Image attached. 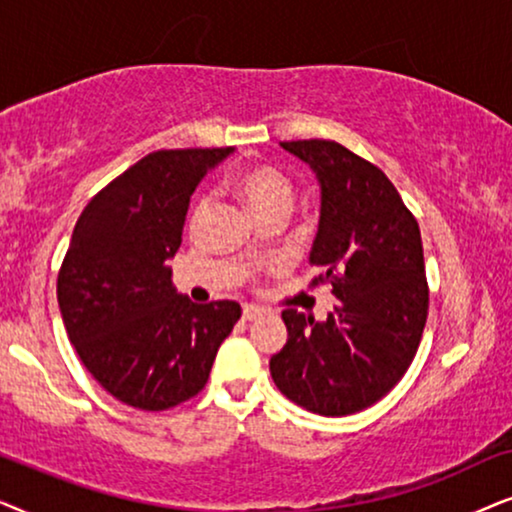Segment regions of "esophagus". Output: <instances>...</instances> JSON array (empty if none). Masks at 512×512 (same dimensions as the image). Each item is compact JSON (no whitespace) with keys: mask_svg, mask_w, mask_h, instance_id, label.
Masks as SVG:
<instances>
[{"mask_svg":"<svg viewBox=\"0 0 512 512\" xmlns=\"http://www.w3.org/2000/svg\"><path fill=\"white\" fill-rule=\"evenodd\" d=\"M262 313L264 311L260 309V306H252V304L243 306V320H255V318H260Z\"/></svg>","mask_w":512,"mask_h":512,"instance_id":"1","label":"esophagus"}]
</instances>
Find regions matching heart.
<instances>
[{
    "instance_id": "1",
    "label": "heart",
    "mask_w": 512,
    "mask_h": 512,
    "mask_svg": "<svg viewBox=\"0 0 512 512\" xmlns=\"http://www.w3.org/2000/svg\"><path fill=\"white\" fill-rule=\"evenodd\" d=\"M234 189L238 199L245 203V208L250 210L257 222H262L264 217L271 215L288 217L292 203H295V182L283 170L269 166V163H257V166H248L241 170L234 180ZM210 206L213 203H210L208 196H201L196 201L192 217H189L192 231L201 229V224L206 222L210 213Z\"/></svg>"
}]
</instances>
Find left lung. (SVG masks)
I'll return each mask as SVG.
<instances>
[{
    "label": "left lung",
    "instance_id": "8db88e82",
    "mask_svg": "<svg viewBox=\"0 0 512 512\" xmlns=\"http://www.w3.org/2000/svg\"><path fill=\"white\" fill-rule=\"evenodd\" d=\"M309 163L320 185V220L309 262L323 269L335 311L316 323L283 311L288 342L269 360L285 398L323 417L377 403L417 356L428 316L419 224L374 163L335 140L281 142Z\"/></svg>",
    "mask_w": 512,
    "mask_h": 512
}]
</instances>
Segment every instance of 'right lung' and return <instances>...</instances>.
<instances>
[{
    "label": "right lung",
    "mask_w": 512,
    "mask_h": 512,
    "mask_svg": "<svg viewBox=\"0 0 512 512\" xmlns=\"http://www.w3.org/2000/svg\"><path fill=\"white\" fill-rule=\"evenodd\" d=\"M231 147L161 149L93 196L58 274L67 337L93 379L121 403L161 412L206 386L241 304L177 295L168 260L189 196Z\"/></svg>",
    "instance_id": "obj_1"
}]
</instances>
